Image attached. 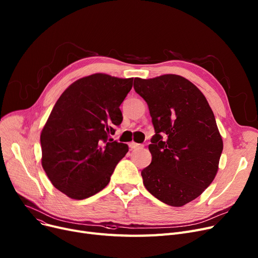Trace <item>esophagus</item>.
<instances>
[{
	"label": "esophagus",
	"mask_w": 258,
	"mask_h": 258,
	"mask_svg": "<svg viewBox=\"0 0 258 258\" xmlns=\"http://www.w3.org/2000/svg\"><path fill=\"white\" fill-rule=\"evenodd\" d=\"M142 146H143L142 144H139V143H136V142H131L130 143V148H131V150H137V148L142 147Z\"/></svg>",
	"instance_id": "obj_1"
}]
</instances>
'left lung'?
<instances>
[{
    "instance_id": "obj_1",
    "label": "left lung",
    "mask_w": 258,
    "mask_h": 258,
    "mask_svg": "<svg viewBox=\"0 0 258 258\" xmlns=\"http://www.w3.org/2000/svg\"><path fill=\"white\" fill-rule=\"evenodd\" d=\"M155 128L152 163L141 171L145 188L173 207L194 201L219 169L223 140L203 93L186 78L166 74L134 79Z\"/></svg>"
}]
</instances>
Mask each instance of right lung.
Instances as JSON below:
<instances>
[{"label":"right lung","mask_w":258,"mask_h":258,"mask_svg":"<svg viewBox=\"0 0 258 258\" xmlns=\"http://www.w3.org/2000/svg\"><path fill=\"white\" fill-rule=\"evenodd\" d=\"M133 78L93 74L76 80L56 101L40 134L42 165L53 186L84 200L108 184L128 152L111 135L122 122L120 104Z\"/></svg>","instance_id":"add662e5"}]
</instances>
